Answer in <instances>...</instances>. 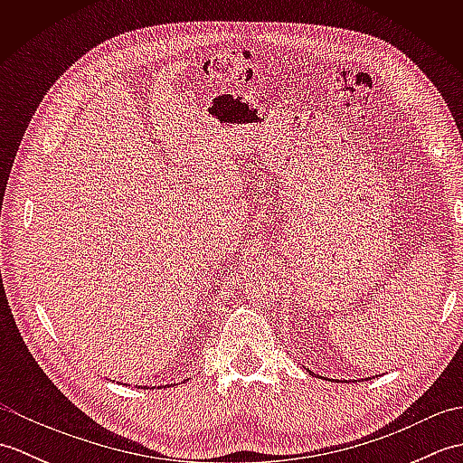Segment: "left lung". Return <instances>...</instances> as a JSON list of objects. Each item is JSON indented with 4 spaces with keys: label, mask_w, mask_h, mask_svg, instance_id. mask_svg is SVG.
I'll list each match as a JSON object with an SVG mask.
<instances>
[{
    "label": "left lung",
    "mask_w": 463,
    "mask_h": 463,
    "mask_svg": "<svg viewBox=\"0 0 463 463\" xmlns=\"http://www.w3.org/2000/svg\"><path fill=\"white\" fill-rule=\"evenodd\" d=\"M307 370H308V368H307ZM308 372H310V370H308ZM310 373H312V372H310ZM312 376H317V373H312Z\"/></svg>",
    "instance_id": "obj_1"
}]
</instances>
